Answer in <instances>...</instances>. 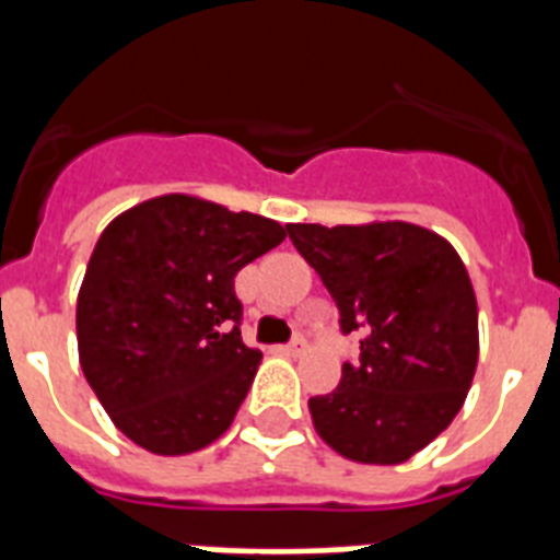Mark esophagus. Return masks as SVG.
<instances>
[{"mask_svg":"<svg viewBox=\"0 0 560 560\" xmlns=\"http://www.w3.org/2000/svg\"><path fill=\"white\" fill-rule=\"evenodd\" d=\"M276 351H281V354H299V351H305V337H302V334H296V337H293L288 346H279Z\"/></svg>","mask_w":560,"mask_h":560,"instance_id":"34e87169","label":"esophagus"}]
</instances>
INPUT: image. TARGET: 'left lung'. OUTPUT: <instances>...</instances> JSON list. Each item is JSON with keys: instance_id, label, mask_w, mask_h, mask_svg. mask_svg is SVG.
Returning a JSON list of instances; mask_svg holds the SVG:
<instances>
[{"instance_id": "left-lung-1", "label": "left lung", "mask_w": 560, "mask_h": 560, "mask_svg": "<svg viewBox=\"0 0 560 560\" xmlns=\"http://www.w3.org/2000/svg\"><path fill=\"white\" fill-rule=\"evenodd\" d=\"M288 235L331 293L360 358L307 400L316 433L346 459L398 465L447 430L477 372V296L444 237L412 223L319 226Z\"/></svg>"}]
</instances>
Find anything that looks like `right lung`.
Returning a JSON list of instances; mask_svg holds the SVG:
<instances>
[{
  "instance_id": "obj_1",
  "label": "right lung",
  "mask_w": 560,
  "mask_h": 560,
  "mask_svg": "<svg viewBox=\"0 0 560 560\" xmlns=\"http://www.w3.org/2000/svg\"><path fill=\"white\" fill-rule=\"evenodd\" d=\"M276 220L165 194L118 214L78 293V351L113 424L183 456L226 433L261 363L241 340V267L284 241Z\"/></svg>"
}]
</instances>
